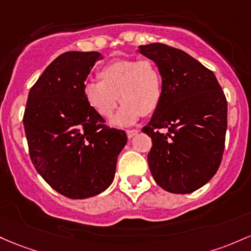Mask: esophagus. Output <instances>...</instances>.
I'll list each match as a JSON object with an SVG mask.
<instances>
[{"label": "esophagus", "mask_w": 251, "mask_h": 251, "mask_svg": "<svg viewBox=\"0 0 251 251\" xmlns=\"http://www.w3.org/2000/svg\"><path fill=\"white\" fill-rule=\"evenodd\" d=\"M138 132H139V130H127V131H126V133H127L128 138L131 139V138H133V137L136 136V134L138 133Z\"/></svg>", "instance_id": "esophagus-1"}]
</instances>
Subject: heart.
I'll list each match as a JSON object with an SVG mask.
<instances>
[{
    "label": "heart",
    "instance_id": "b5f03b06",
    "mask_svg": "<svg viewBox=\"0 0 251 251\" xmlns=\"http://www.w3.org/2000/svg\"><path fill=\"white\" fill-rule=\"evenodd\" d=\"M100 81L84 84L85 100L101 118L113 115L118 102H123L113 123L132 125L140 114L149 115L158 108L163 84L159 69L152 60H118L100 71Z\"/></svg>",
    "mask_w": 251,
    "mask_h": 251
}]
</instances>
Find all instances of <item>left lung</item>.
Masks as SVG:
<instances>
[{"label":"left lung","mask_w":251,"mask_h":251,"mask_svg":"<svg viewBox=\"0 0 251 251\" xmlns=\"http://www.w3.org/2000/svg\"><path fill=\"white\" fill-rule=\"evenodd\" d=\"M139 52L156 63L163 84L161 103L142 130L152 140L151 174L168 192L192 193L213 177L222 162L226 98L214 74L182 50L155 43L139 46Z\"/></svg>","instance_id":"8db88e82"}]
</instances>
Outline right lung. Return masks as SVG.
I'll list each match as a JSON object with an SVG mask.
<instances>
[{
    "instance_id": "add662e5",
    "label": "right lung",
    "mask_w": 251,
    "mask_h": 251,
    "mask_svg": "<svg viewBox=\"0 0 251 251\" xmlns=\"http://www.w3.org/2000/svg\"><path fill=\"white\" fill-rule=\"evenodd\" d=\"M99 52L57 57L31 88L24 126L32 163L54 191L70 199L100 194L113 182L124 131L104 125L83 93Z\"/></svg>"
}]
</instances>
